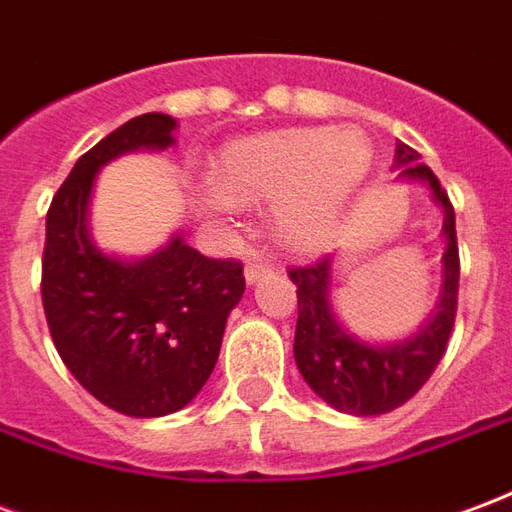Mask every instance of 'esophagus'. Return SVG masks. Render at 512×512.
<instances>
[{"label": "esophagus", "mask_w": 512, "mask_h": 512, "mask_svg": "<svg viewBox=\"0 0 512 512\" xmlns=\"http://www.w3.org/2000/svg\"><path fill=\"white\" fill-rule=\"evenodd\" d=\"M271 274V266L263 263V260H249L244 268V277H246V285H255L257 279H263Z\"/></svg>", "instance_id": "34e87169"}]
</instances>
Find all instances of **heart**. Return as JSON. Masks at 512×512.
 <instances>
[{
  "mask_svg": "<svg viewBox=\"0 0 512 512\" xmlns=\"http://www.w3.org/2000/svg\"><path fill=\"white\" fill-rule=\"evenodd\" d=\"M370 169V147L356 131L290 128L224 147L216 164L213 213L233 202H271V227L285 246L315 252L334 238L345 208Z\"/></svg>",
  "mask_w": 512,
  "mask_h": 512,
  "instance_id": "1",
  "label": "heart"
}]
</instances>
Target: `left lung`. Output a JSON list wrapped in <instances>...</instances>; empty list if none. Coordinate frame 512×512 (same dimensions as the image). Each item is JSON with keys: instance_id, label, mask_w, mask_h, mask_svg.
Instances as JSON below:
<instances>
[{"instance_id": "obj_1", "label": "left lung", "mask_w": 512, "mask_h": 512, "mask_svg": "<svg viewBox=\"0 0 512 512\" xmlns=\"http://www.w3.org/2000/svg\"><path fill=\"white\" fill-rule=\"evenodd\" d=\"M395 169L397 180L425 186L444 213L441 238L447 246L441 255L439 301L417 334L400 343L378 345L348 332L332 307L334 255L321 257L312 266L288 271L299 296V321L293 340L296 367L315 395L337 411L354 417H376L395 411L408 397L417 395L447 351L458 310L461 263L450 197L441 189L433 169L419 161L414 147L397 142Z\"/></svg>"}]
</instances>
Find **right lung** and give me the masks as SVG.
Segmentation results:
<instances>
[{
  "label": "right lung",
  "mask_w": 512,
  "mask_h": 512,
  "mask_svg": "<svg viewBox=\"0 0 512 512\" xmlns=\"http://www.w3.org/2000/svg\"><path fill=\"white\" fill-rule=\"evenodd\" d=\"M175 126L161 112L123 123L76 161L46 213L40 293L54 348L90 395L126 417H164L191 403L246 288L238 260L200 255L183 233L139 260L93 244L98 172L123 153L167 150Z\"/></svg>",
  "instance_id": "right-lung-1"
}]
</instances>
